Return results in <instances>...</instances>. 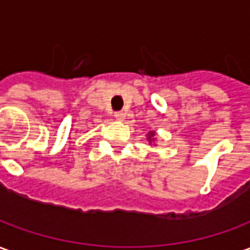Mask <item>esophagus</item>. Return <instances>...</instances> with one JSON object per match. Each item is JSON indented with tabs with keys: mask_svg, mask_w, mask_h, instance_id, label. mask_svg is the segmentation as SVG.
<instances>
[{
	"mask_svg": "<svg viewBox=\"0 0 250 250\" xmlns=\"http://www.w3.org/2000/svg\"><path fill=\"white\" fill-rule=\"evenodd\" d=\"M114 116L116 118V120H125V114L123 112V111H118V112H115Z\"/></svg>",
	"mask_w": 250,
	"mask_h": 250,
	"instance_id": "34e87169",
	"label": "esophagus"
}]
</instances>
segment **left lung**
I'll list each match as a JSON object with an SVG mask.
<instances>
[{"mask_svg":"<svg viewBox=\"0 0 250 250\" xmlns=\"http://www.w3.org/2000/svg\"><path fill=\"white\" fill-rule=\"evenodd\" d=\"M151 136H154V132H150V135H148V139H151Z\"/></svg>","mask_w":250,"mask_h":250,"instance_id":"left-lung-1","label":"left lung"}]
</instances>
